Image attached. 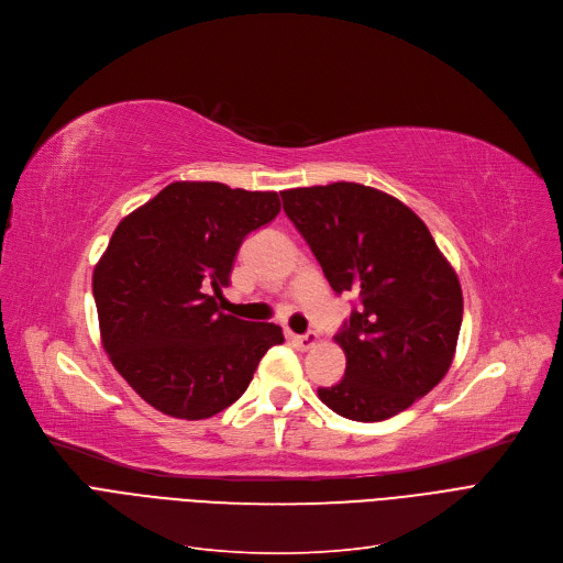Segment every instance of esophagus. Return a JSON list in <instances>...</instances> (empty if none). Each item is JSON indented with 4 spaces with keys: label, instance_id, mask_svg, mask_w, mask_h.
<instances>
[{
    "label": "esophagus",
    "instance_id": "34e87169",
    "mask_svg": "<svg viewBox=\"0 0 563 563\" xmlns=\"http://www.w3.org/2000/svg\"><path fill=\"white\" fill-rule=\"evenodd\" d=\"M288 339L296 343L300 351H309V347H313L320 341V336L316 332H307V334H292V332H288Z\"/></svg>",
    "mask_w": 563,
    "mask_h": 563
}]
</instances>
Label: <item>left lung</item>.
I'll return each mask as SVG.
<instances>
[{"label": "left lung", "instance_id": "left-lung-1", "mask_svg": "<svg viewBox=\"0 0 563 563\" xmlns=\"http://www.w3.org/2000/svg\"><path fill=\"white\" fill-rule=\"evenodd\" d=\"M334 292L355 298L334 341L345 373L318 396L353 421L408 410L451 366L463 290L428 227L398 199L360 183L282 192Z\"/></svg>", "mask_w": 563, "mask_h": 563}]
</instances>
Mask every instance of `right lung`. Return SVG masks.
I'll return each mask as SVG.
<instances>
[{
	"mask_svg": "<svg viewBox=\"0 0 563 563\" xmlns=\"http://www.w3.org/2000/svg\"><path fill=\"white\" fill-rule=\"evenodd\" d=\"M277 192L178 180L130 212L93 271L100 339L148 406L208 419L245 394L282 328L218 307L243 240L273 222Z\"/></svg>",
	"mask_w": 563,
	"mask_h": 563,
	"instance_id": "1",
	"label": "right lung"
}]
</instances>
